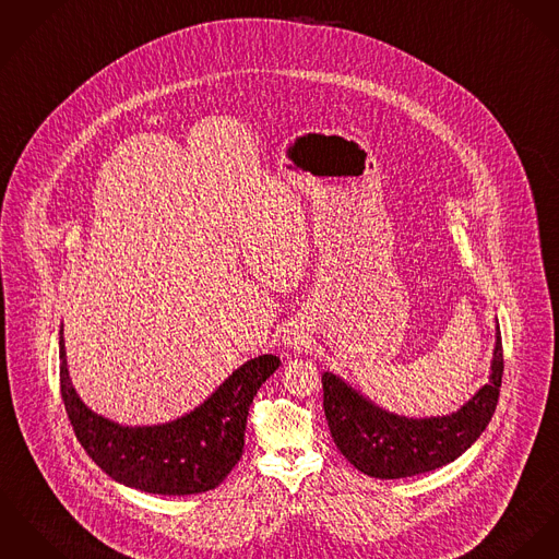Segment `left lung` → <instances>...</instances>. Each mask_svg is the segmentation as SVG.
Segmentation results:
<instances>
[{
    "mask_svg": "<svg viewBox=\"0 0 559 559\" xmlns=\"http://www.w3.org/2000/svg\"><path fill=\"white\" fill-rule=\"evenodd\" d=\"M500 331V329H498ZM504 376L498 333L489 384L442 418H404L369 404L333 373L322 376L324 414L340 453L373 478H407L438 469L465 453L487 429Z\"/></svg>",
    "mask_w": 559,
    "mask_h": 559,
    "instance_id": "1",
    "label": "left lung"
}]
</instances>
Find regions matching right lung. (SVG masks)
Returning <instances> with one entry per match:
<instances>
[{"label": "right lung", "mask_w": 559, "mask_h": 559, "mask_svg": "<svg viewBox=\"0 0 559 559\" xmlns=\"http://www.w3.org/2000/svg\"><path fill=\"white\" fill-rule=\"evenodd\" d=\"M277 367V356H258L188 416L155 427H121L76 397L59 333L61 400L76 440L110 478L155 496L204 493L228 476L243 455L255 393Z\"/></svg>", "instance_id": "obj_1"}]
</instances>
